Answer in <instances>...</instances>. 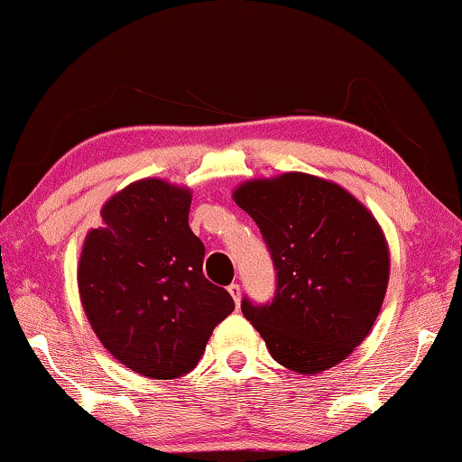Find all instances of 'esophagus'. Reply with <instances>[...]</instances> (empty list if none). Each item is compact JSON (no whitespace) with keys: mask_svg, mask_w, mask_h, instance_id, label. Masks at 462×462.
<instances>
[{"mask_svg":"<svg viewBox=\"0 0 462 462\" xmlns=\"http://www.w3.org/2000/svg\"><path fill=\"white\" fill-rule=\"evenodd\" d=\"M228 291H230V295H232V300H234V303H240V297H242V289H240V285L238 283H232V285H228Z\"/></svg>","mask_w":462,"mask_h":462,"instance_id":"1","label":"esophagus"}]
</instances>
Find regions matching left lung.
<instances>
[{
    "label": "left lung",
    "instance_id": "left-lung-1",
    "mask_svg": "<svg viewBox=\"0 0 462 462\" xmlns=\"http://www.w3.org/2000/svg\"><path fill=\"white\" fill-rule=\"evenodd\" d=\"M234 201L259 226L277 281L271 301L245 297L242 314L289 371L338 365L385 297L389 250L377 220L342 187L306 173L248 181Z\"/></svg>",
    "mask_w": 462,
    "mask_h": 462
}]
</instances>
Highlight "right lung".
Segmentation results:
<instances>
[{
    "instance_id": "obj_1",
    "label": "right lung",
    "mask_w": 462,
    "mask_h": 462,
    "mask_svg": "<svg viewBox=\"0 0 462 462\" xmlns=\"http://www.w3.org/2000/svg\"><path fill=\"white\" fill-rule=\"evenodd\" d=\"M191 193L161 179L128 185L85 238L79 293L101 344L128 369L177 379L198 365L234 310L203 275L206 246L189 228Z\"/></svg>"
}]
</instances>
